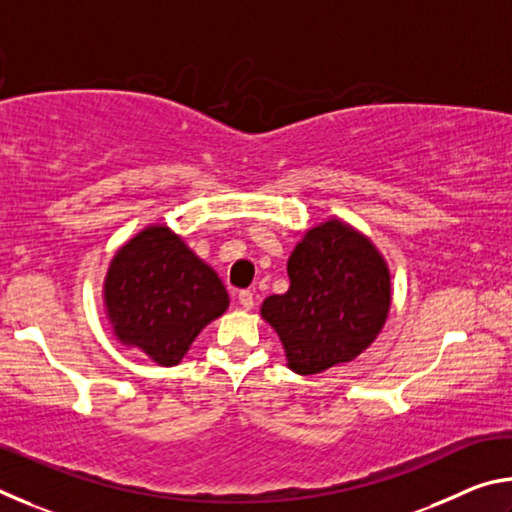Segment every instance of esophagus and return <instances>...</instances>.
I'll use <instances>...</instances> for the list:
<instances>
[{
	"label": "esophagus",
	"instance_id": "1",
	"mask_svg": "<svg viewBox=\"0 0 512 512\" xmlns=\"http://www.w3.org/2000/svg\"><path fill=\"white\" fill-rule=\"evenodd\" d=\"M239 305L241 307H244V309H250V307H253L255 305V296H253V293H250L248 289H244V291H239Z\"/></svg>",
	"mask_w": 512,
	"mask_h": 512
}]
</instances>
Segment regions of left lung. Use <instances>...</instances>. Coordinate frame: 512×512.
<instances>
[{
  "label": "left lung",
  "instance_id": "8db88e82",
  "mask_svg": "<svg viewBox=\"0 0 512 512\" xmlns=\"http://www.w3.org/2000/svg\"><path fill=\"white\" fill-rule=\"evenodd\" d=\"M287 271L289 291L268 296L262 316L293 372L316 375L352 361L377 339L391 307V275L370 239L329 219L307 232Z\"/></svg>",
  "mask_w": 512,
  "mask_h": 512
}]
</instances>
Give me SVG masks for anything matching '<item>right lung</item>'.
Listing matches in <instances>:
<instances>
[{
	"label": "right lung",
	"mask_w": 512,
	"mask_h": 512,
	"mask_svg": "<svg viewBox=\"0 0 512 512\" xmlns=\"http://www.w3.org/2000/svg\"><path fill=\"white\" fill-rule=\"evenodd\" d=\"M103 296L117 339L160 366H176L230 302L219 275L164 225H151L119 250Z\"/></svg>",
	"instance_id": "add662e5"
}]
</instances>
